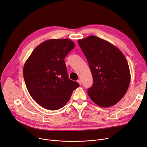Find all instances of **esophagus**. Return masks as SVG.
<instances>
[{"instance_id": "esophagus-1", "label": "esophagus", "mask_w": 147, "mask_h": 147, "mask_svg": "<svg viewBox=\"0 0 147 147\" xmlns=\"http://www.w3.org/2000/svg\"><path fill=\"white\" fill-rule=\"evenodd\" d=\"M78 82L79 83V84L80 85H82V81H81V80H80V79L78 80Z\"/></svg>"}]
</instances>
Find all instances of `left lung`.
Returning <instances> with one entry per match:
<instances>
[{
    "label": "left lung",
    "mask_w": 147,
    "mask_h": 147,
    "mask_svg": "<svg viewBox=\"0 0 147 147\" xmlns=\"http://www.w3.org/2000/svg\"><path fill=\"white\" fill-rule=\"evenodd\" d=\"M93 78L88 94L102 107H111L120 101L129 88L130 72L126 58L116 46L94 35L78 40Z\"/></svg>",
    "instance_id": "obj_1"
}]
</instances>
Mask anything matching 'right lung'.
<instances>
[{"label": "right lung", "instance_id": "1", "mask_svg": "<svg viewBox=\"0 0 147 147\" xmlns=\"http://www.w3.org/2000/svg\"><path fill=\"white\" fill-rule=\"evenodd\" d=\"M74 47L68 39L46 40L33 50L24 63L23 76L28 91L45 109L55 111L62 107L79 86L69 79L64 61Z\"/></svg>", "mask_w": 147, "mask_h": 147}]
</instances>
